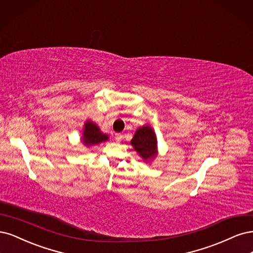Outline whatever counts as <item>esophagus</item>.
Segmentation results:
<instances>
[{
  "mask_svg": "<svg viewBox=\"0 0 253 253\" xmlns=\"http://www.w3.org/2000/svg\"><path fill=\"white\" fill-rule=\"evenodd\" d=\"M115 138H116L117 142H121L122 138H123V135H122L121 133H116L115 134Z\"/></svg>",
  "mask_w": 253,
  "mask_h": 253,
  "instance_id": "34e87169",
  "label": "esophagus"
}]
</instances>
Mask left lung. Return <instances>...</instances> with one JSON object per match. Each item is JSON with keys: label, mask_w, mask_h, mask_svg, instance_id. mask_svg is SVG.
Here are the masks:
<instances>
[{"label": "left lung", "mask_w": 253, "mask_h": 253, "mask_svg": "<svg viewBox=\"0 0 253 253\" xmlns=\"http://www.w3.org/2000/svg\"><path fill=\"white\" fill-rule=\"evenodd\" d=\"M131 145L145 161L156 158L158 153L157 136L149 126H143L136 130L131 140Z\"/></svg>", "instance_id": "obj_1"}]
</instances>
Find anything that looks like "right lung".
I'll return each instance as SVG.
<instances>
[{
    "label": "right lung",
    "mask_w": 253,
    "mask_h": 253,
    "mask_svg": "<svg viewBox=\"0 0 253 253\" xmlns=\"http://www.w3.org/2000/svg\"><path fill=\"white\" fill-rule=\"evenodd\" d=\"M82 137L83 143L87 146L96 145L108 140V135L102 133L100 128L91 121H87L85 123Z\"/></svg>",
    "instance_id": "1"
}]
</instances>
